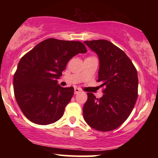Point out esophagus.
I'll list each match as a JSON object with an SVG mask.
<instances>
[{"label": "esophagus", "mask_w": 158, "mask_h": 158, "mask_svg": "<svg viewBox=\"0 0 158 158\" xmlns=\"http://www.w3.org/2000/svg\"><path fill=\"white\" fill-rule=\"evenodd\" d=\"M81 91V90L80 89V88H75V94H77L78 93H80Z\"/></svg>", "instance_id": "1"}]
</instances>
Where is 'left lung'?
<instances>
[{"label": "left lung", "mask_w": 158, "mask_h": 158, "mask_svg": "<svg viewBox=\"0 0 158 158\" xmlns=\"http://www.w3.org/2000/svg\"><path fill=\"white\" fill-rule=\"evenodd\" d=\"M99 59L98 82L105 86L103 95L96 98L88 93L83 109L85 122L98 131L118 128L130 115L138 94L135 67L124 51L107 40L85 41Z\"/></svg>", "instance_id": "obj_1"}]
</instances>
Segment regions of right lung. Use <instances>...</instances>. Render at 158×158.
I'll list each match as a JSON object with an SVG mask.
<instances>
[{
    "instance_id": "right-lung-1",
    "label": "right lung",
    "mask_w": 158,
    "mask_h": 158,
    "mask_svg": "<svg viewBox=\"0 0 158 158\" xmlns=\"http://www.w3.org/2000/svg\"><path fill=\"white\" fill-rule=\"evenodd\" d=\"M86 47L77 41L47 39L19 61L14 76L16 100L23 114L36 124L55 123L63 115L74 88L58 85L69 60Z\"/></svg>"
}]
</instances>
